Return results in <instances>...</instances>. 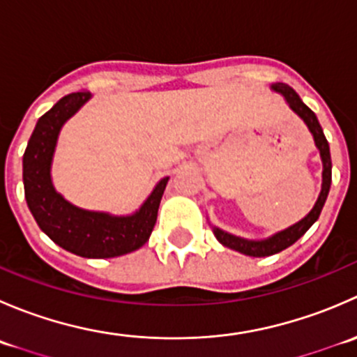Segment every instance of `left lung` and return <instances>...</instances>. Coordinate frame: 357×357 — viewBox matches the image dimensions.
Returning <instances> with one entry per match:
<instances>
[{"mask_svg":"<svg viewBox=\"0 0 357 357\" xmlns=\"http://www.w3.org/2000/svg\"><path fill=\"white\" fill-rule=\"evenodd\" d=\"M271 89L275 93H278L280 96H283V100L287 102V105L290 107L291 112L298 115V117L304 121V124L307 126L309 132L312 135V139H314L316 149L319 150V157H321L323 162V172H321V192H319L318 200H316L314 207L309 211L307 215L297 221L295 225L289 226V228L282 229V231L275 233V235L268 236V238L262 240H248L243 238V236L231 235V233L225 231V229L218 228V226L211 225L212 233L218 238V242L221 245L231 248V250L240 252L243 255H250V257H266V255L278 254V252L285 250L287 247L294 245L316 221H318L319 214H321V208L325 205L326 197H328L330 185H332V157H330V146L328 142L325 138V132H323L321 126H319L318 117L316 114L305 105L301 100V96L290 88V86L283 84V82H276V84L271 86Z\"/></svg>","mask_w":357,"mask_h":357,"instance_id":"left-lung-1","label":"left lung"}]
</instances>
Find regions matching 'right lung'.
<instances>
[{"mask_svg": "<svg viewBox=\"0 0 357 357\" xmlns=\"http://www.w3.org/2000/svg\"><path fill=\"white\" fill-rule=\"evenodd\" d=\"M91 100V93H70L39 117L25 149L24 190L31 214L56 245L88 259H109L138 250L149 242L169 176L132 214L114 215L70 204L56 192L52 165L63 124Z\"/></svg>", "mask_w": 357, "mask_h": 357, "instance_id": "obj_1", "label": "right lung"}]
</instances>
